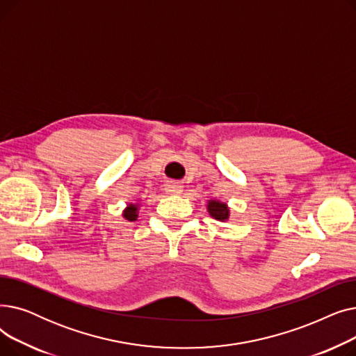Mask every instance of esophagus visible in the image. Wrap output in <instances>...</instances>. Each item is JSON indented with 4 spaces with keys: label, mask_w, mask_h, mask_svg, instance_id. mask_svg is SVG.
I'll return each mask as SVG.
<instances>
[{
    "label": "esophagus",
    "mask_w": 356,
    "mask_h": 356,
    "mask_svg": "<svg viewBox=\"0 0 356 356\" xmlns=\"http://www.w3.org/2000/svg\"><path fill=\"white\" fill-rule=\"evenodd\" d=\"M165 192L168 195H180L183 192V186L177 181H167Z\"/></svg>",
    "instance_id": "1"
}]
</instances>
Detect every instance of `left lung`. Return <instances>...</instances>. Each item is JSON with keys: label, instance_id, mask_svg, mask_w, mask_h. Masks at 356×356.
<instances>
[{"label": "left lung", "instance_id": "obj_1", "mask_svg": "<svg viewBox=\"0 0 356 356\" xmlns=\"http://www.w3.org/2000/svg\"><path fill=\"white\" fill-rule=\"evenodd\" d=\"M207 209L209 212V215L220 222H227L229 220L231 216V209L228 207V203L220 202L218 199H209L207 203Z\"/></svg>", "mask_w": 356, "mask_h": 356}]
</instances>
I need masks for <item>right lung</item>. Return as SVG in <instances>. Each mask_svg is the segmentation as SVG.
Listing matches in <instances>:
<instances>
[{
    "mask_svg": "<svg viewBox=\"0 0 356 356\" xmlns=\"http://www.w3.org/2000/svg\"><path fill=\"white\" fill-rule=\"evenodd\" d=\"M140 204H141V202H136V203L129 202V203L127 204V207H125V209L122 211L124 219L128 220V222L137 220V218H138V211H140Z\"/></svg>",
    "mask_w": 356,
    "mask_h": 356,
    "instance_id": "1",
    "label": "right lung"
}]
</instances>
